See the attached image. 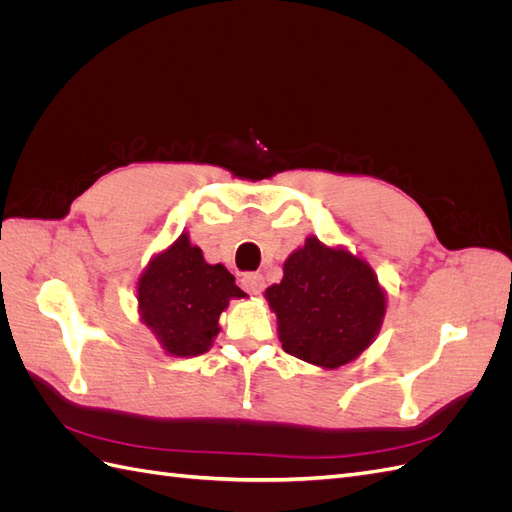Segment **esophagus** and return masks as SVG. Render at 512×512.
Segmentation results:
<instances>
[{"label":"esophagus","mask_w":512,"mask_h":512,"mask_svg":"<svg viewBox=\"0 0 512 512\" xmlns=\"http://www.w3.org/2000/svg\"><path fill=\"white\" fill-rule=\"evenodd\" d=\"M241 288L250 294H260L262 288H265V277H262L260 273H243Z\"/></svg>","instance_id":"34e87169"}]
</instances>
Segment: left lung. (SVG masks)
I'll return each mask as SVG.
<instances>
[{
	"label": "left lung",
	"mask_w": 512,
	"mask_h": 512,
	"mask_svg": "<svg viewBox=\"0 0 512 512\" xmlns=\"http://www.w3.org/2000/svg\"><path fill=\"white\" fill-rule=\"evenodd\" d=\"M265 297L277 316L282 348L327 369L354 361L374 342L386 312L374 269L316 237L288 256L282 282L269 286Z\"/></svg>",
	"instance_id": "8db88e82"
}]
</instances>
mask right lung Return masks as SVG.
<instances>
[{
  "instance_id": "obj_1",
  "label": "right lung",
  "mask_w": 512,
  "mask_h": 512,
  "mask_svg": "<svg viewBox=\"0 0 512 512\" xmlns=\"http://www.w3.org/2000/svg\"><path fill=\"white\" fill-rule=\"evenodd\" d=\"M245 292L222 265H209L188 232L153 256L138 280V312L170 356H198L220 333L218 320L230 299Z\"/></svg>"
}]
</instances>
